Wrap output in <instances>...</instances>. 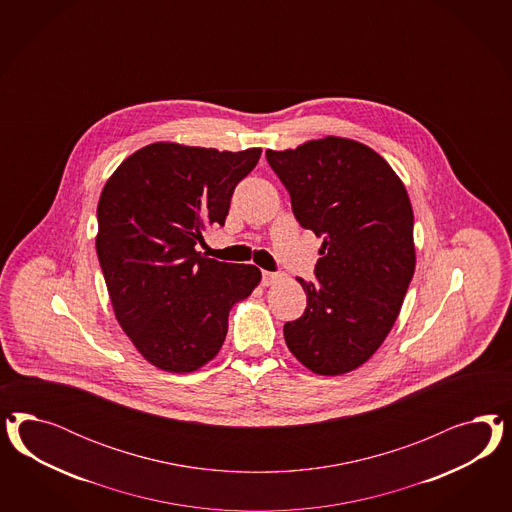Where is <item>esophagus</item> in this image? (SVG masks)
Masks as SVG:
<instances>
[{
  "mask_svg": "<svg viewBox=\"0 0 512 512\" xmlns=\"http://www.w3.org/2000/svg\"><path fill=\"white\" fill-rule=\"evenodd\" d=\"M279 279H281V274H279V272H263V283L266 287H268V285L278 283Z\"/></svg>",
  "mask_w": 512,
  "mask_h": 512,
  "instance_id": "obj_1",
  "label": "esophagus"
}]
</instances>
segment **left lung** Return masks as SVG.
Segmentation results:
<instances>
[{"mask_svg":"<svg viewBox=\"0 0 512 512\" xmlns=\"http://www.w3.org/2000/svg\"><path fill=\"white\" fill-rule=\"evenodd\" d=\"M304 229L325 236L308 306L285 323L289 351L319 375L353 372L396 323L415 274L413 208L400 176L358 140L325 137L266 150Z\"/></svg>","mask_w":512,"mask_h":512,"instance_id":"left-lung-1","label":"left lung"}]
</instances>
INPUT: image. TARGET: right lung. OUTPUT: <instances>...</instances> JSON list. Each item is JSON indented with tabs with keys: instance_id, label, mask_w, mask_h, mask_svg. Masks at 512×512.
<instances>
[{
	"instance_id": "add662e5",
	"label": "right lung",
	"mask_w": 512,
	"mask_h": 512,
	"mask_svg": "<svg viewBox=\"0 0 512 512\" xmlns=\"http://www.w3.org/2000/svg\"><path fill=\"white\" fill-rule=\"evenodd\" d=\"M261 152L154 142L124 159L101 191L95 249L112 310L163 372H195L216 357L229 311L261 283L257 266L195 249L225 223L234 187Z\"/></svg>"
}]
</instances>
